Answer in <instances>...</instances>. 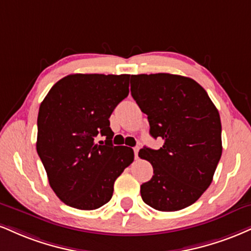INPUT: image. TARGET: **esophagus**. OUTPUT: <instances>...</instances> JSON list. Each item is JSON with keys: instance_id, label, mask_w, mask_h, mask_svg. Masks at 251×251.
<instances>
[{"instance_id": "1", "label": "esophagus", "mask_w": 251, "mask_h": 251, "mask_svg": "<svg viewBox=\"0 0 251 251\" xmlns=\"http://www.w3.org/2000/svg\"><path fill=\"white\" fill-rule=\"evenodd\" d=\"M138 152H139V147H134V156H135V159H138Z\"/></svg>"}]
</instances>
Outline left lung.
I'll use <instances>...</instances> for the list:
<instances>
[{"label": "left lung", "instance_id": "left-lung-1", "mask_svg": "<svg viewBox=\"0 0 251 251\" xmlns=\"http://www.w3.org/2000/svg\"><path fill=\"white\" fill-rule=\"evenodd\" d=\"M131 95L147 114L151 135L164 140L159 150L139 151L153 166L141 198L160 212L191 206L212 183L221 158L219 111L200 84L177 75H133Z\"/></svg>", "mask_w": 251, "mask_h": 251}]
</instances>
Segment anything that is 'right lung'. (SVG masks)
Masks as SVG:
<instances>
[{
  "label": "right lung",
  "mask_w": 251,
  "mask_h": 251,
  "mask_svg": "<svg viewBox=\"0 0 251 251\" xmlns=\"http://www.w3.org/2000/svg\"><path fill=\"white\" fill-rule=\"evenodd\" d=\"M128 86L129 75H69L41 102L36 149L50 187L68 206H104L114 181L133 161L131 147L112 145L108 120ZM98 134L107 137L105 143L95 144Z\"/></svg>",
  "instance_id": "obj_1"
}]
</instances>
